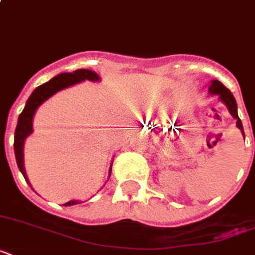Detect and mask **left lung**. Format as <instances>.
I'll return each instance as SVG.
<instances>
[{"label": "left lung", "mask_w": 255, "mask_h": 255, "mask_svg": "<svg viewBox=\"0 0 255 255\" xmlns=\"http://www.w3.org/2000/svg\"><path fill=\"white\" fill-rule=\"evenodd\" d=\"M209 92L212 94V95L220 96V99L222 100V103L225 104L226 107H228V110H229L230 115L237 120L236 124H237V127L241 129L242 135H244V137H245V132H244V127H242L241 119L238 118V114H237V102H236V99H234L233 94L230 92L229 88H226L220 81H212V83H210L209 86Z\"/></svg>", "instance_id": "left-lung-1"}]
</instances>
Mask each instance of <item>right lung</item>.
Listing matches in <instances>:
<instances>
[{
    "label": "right lung",
    "mask_w": 255,
    "mask_h": 255,
    "mask_svg": "<svg viewBox=\"0 0 255 255\" xmlns=\"http://www.w3.org/2000/svg\"><path fill=\"white\" fill-rule=\"evenodd\" d=\"M91 81V82H99V75L91 70H75L73 73H63L59 74L57 77H54L53 79H50L49 82H46L43 85L38 86L31 95L29 96V99L26 102V106L23 108V111L21 112V115L18 118L17 128H15V133H14V153H15V160H17V165L21 170V173L23 174L26 182H29L27 176H26L25 165H23V144H25L26 137L33 132V119L34 114L37 111V108L41 106L45 100H47L50 96H53L55 92L61 91L63 88L70 87L79 83L83 81ZM111 167L110 165V176H111ZM30 185V182H29ZM31 186V185H30ZM75 204H81L78 200H73L63 204L65 206H71Z\"/></svg>",
    "instance_id": "right-lung-1"
}]
</instances>
